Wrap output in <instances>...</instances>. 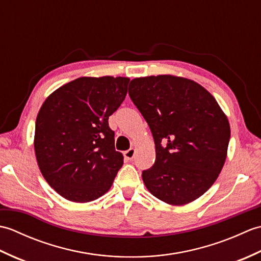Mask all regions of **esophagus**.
Listing matches in <instances>:
<instances>
[{
  "instance_id": "obj_1",
  "label": "esophagus",
  "mask_w": 261,
  "mask_h": 261,
  "mask_svg": "<svg viewBox=\"0 0 261 261\" xmlns=\"http://www.w3.org/2000/svg\"><path fill=\"white\" fill-rule=\"evenodd\" d=\"M135 154H136V149H134V148H130L129 150L124 151L123 156H124V158H125V159H127V160H131V159H134Z\"/></svg>"
}]
</instances>
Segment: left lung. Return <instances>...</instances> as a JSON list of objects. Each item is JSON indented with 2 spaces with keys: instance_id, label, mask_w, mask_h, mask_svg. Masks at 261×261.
I'll return each instance as SVG.
<instances>
[{
  "instance_id": "1",
  "label": "left lung",
  "mask_w": 261,
  "mask_h": 261,
  "mask_svg": "<svg viewBox=\"0 0 261 261\" xmlns=\"http://www.w3.org/2000/svg\"><path fill=\"white\" fill-rule=\"evenodd\" d=\"M129 95L150 127L156 160L142 180L154 197L185 205L218 178L228 153L230 123L212 94L174 75L138 77Z\"/></svg>"
}]
</instances>
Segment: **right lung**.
<instances>
[{"mask_svg": "<svg viewBox=\"0 0 261 261\" xmlns=\"http://www.w3.org/2000/svg\"><path fill=\"white\" fill-rule=\"evenodd\" d=\"M129 82L127 77H80L53 92L39 110L33 140L39 169L70 202L104 195L123 165L108 120L124 101Z\"/></svg>", "mask_w": 261, "mask_h": 261, "instance_id": "add662e5", "label": "right lung"}]
</instances>
